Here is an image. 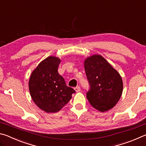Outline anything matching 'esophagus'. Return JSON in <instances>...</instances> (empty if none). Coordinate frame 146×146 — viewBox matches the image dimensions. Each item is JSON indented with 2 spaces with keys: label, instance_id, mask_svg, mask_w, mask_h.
Returning a JSON list of instances; mask_svg holds the SVG:
<instances>
[{
  "label": "esophagus",
  "instance_id": "1",
  "mask_svg": "<svg viewBox=\"0 0 146 146\" xmlns=\"http://www.w3.org/2000/svg\"><path fill=\"white\" fill-rule=\"evenodd\" d=\"M74 90H75L76 92H79V91H80V86H76V87H75V88H74Z\"/></svg>",
  "mask_w": 146,
  "mask_h": 146
}]
</instances>
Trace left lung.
<instances>
[{
    "label": "left lung",
    "instance_id": "1",
    "mask_svg": "<svg viewBox=\"0 0 146 146\" xmlns=\"http://www.w3.org/2000/svg\"><path fill=\"white\" fill-rule=\"evenodd\" d=\"M84 69L90 85L86 97L90 104L101 112L113 108L122 93L123 83L120 74L98 55L86 58Z\"/></svg>",
    "mask_w": 146,
    "mask_h": 146
}]
</instances>
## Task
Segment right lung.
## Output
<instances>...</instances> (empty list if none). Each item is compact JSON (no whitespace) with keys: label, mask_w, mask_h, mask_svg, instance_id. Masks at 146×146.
I'll return each mask as SVG.
<instances>
[{"label":"right lung","mask_w":146,"mask_h":146,"mask_svg":"<svg viewBox=\"0 0 146 146\" xmlns=\"http://www.w3.org/2000/svg\"><path fill=\"white\" fill-rule=\"evenodd\" d=\"M60 63L58 58L48 56L38 64L29 78V89L32 99L39 108L47 113L60 111L75 93L59 75Z\"/></svg>","instance_id":"add662e5"}]
</instances>
